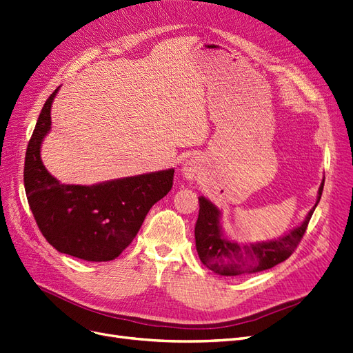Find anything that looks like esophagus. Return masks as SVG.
<instances>
[{
	"instance_id": "1",
	"label": "esophagus",
	"mask_w": 353,
	"mask_h": 353,
	"mask_svg": "<svg viewBox=\"0 0 353 353\" xmlns=\"http://www.w3.org/2000/svg\"><path fill=\"white\" fill-rule=\"evenodd\" d=\"M183 174H185L186 179H193V177H194V167H193L192 163L185 164V167H183Z\"/></svg>"
}]
</instances>
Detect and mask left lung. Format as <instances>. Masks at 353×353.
I'll list each match as a JSON object with an SVG mask.
<instances>
[{
    "label": "left lung",
    "mask_w": 353,
    "mask_h": 353,
    "mask_svg": "<svg viewBox=\"0 0 353 353\" xmlns=\"http://www.w3.org/2000/svg\"><path fill=\"white\" fill-rule=\"evenodd\" d=\"M324 180L319 189V199L304 223L279 240L254 244H239L227 240L219 225V211L205 198H199V216L194 225V240L201 262L223 276H239L276 266L288 259L304 237L312 212L320 202Z\"/></svg>",
    "instance_id": "left-lung-1"
}]
</instances>
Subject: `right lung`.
<instances>
[{"label":"right lung","mask_w":353,"mask_h":353,"mask_svg":"<svg viewBox=\"0 0 353 353\" xmlns=\"http://www.w3.org/2000/svg\"><path fill=\"white\" fill-rule=\"evenodd\" d=\"M58 90L45 101L26 150V196L39 230L58 252L87 262H109L132 243L151 206L172 190L174 170L93 186L61 185L41 160Z\"/></svg>","instance_id":"add662e5"}]
</instances>
